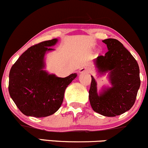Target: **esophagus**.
Listing matches in <instances>:
<instances>
[{"label": "esophagus", "mask_w": 148, "mask_h": 148, "mask_svg": "<svg viewBox=\"0 0 148 148\" xmlns=\"http://www.w3.org/2000/svg\"><path fill=\"white\" fill-rule=\"evenodd\" d=\"M92 72V69L90 66H87V67H82L81 69H80L79 72L80 73H84V72H87V73H91Z\"/></svg>", "instance_id": "esophagus-1"}]
</instances>
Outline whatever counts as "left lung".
<instances>
[{
	"label": "left lung",
	"instance_id": "left-lung-1",
	"mask_svg": "<svg viewBox=\"0 0 148 148\" xmlns=\"http://www.w3.org/2000/svg\"><path fill=\"white\" fill-rule=\"evenodd\" d=\"M108 51L99 56L96 65L100 73L110 71L112 87L98 95L97 83L91 76L89 100L92 109L106 117H115L129 111L135 103L140 80L137 61L123 44L115 39L102 41Z\"/></svg>",
	"mask_w": 148,
	"mask_h": 148
}]
</instances>
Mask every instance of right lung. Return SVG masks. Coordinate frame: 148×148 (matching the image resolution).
I'll return each instance as SVG.
<instances>
[{
	"instance_id": "add662e5",
	"label": "right lung",
	"mask_w": 148,
	"mask_h": 148,
	"mask_svg": "<svg viewBox=\"0 0 148 148\" xmlns=\"http://www.w3.org/2000/svg\"><path fill=\"white\" fill-rule=\"evenodd\" d=\"M57 39L32 46L13 64L9 75V92L18 109L28 116L42 118L56 113L63 101L64 91L76 77L49 74L44 70L45 53L53 49Z\"/></svg>"
}]
</instances>
